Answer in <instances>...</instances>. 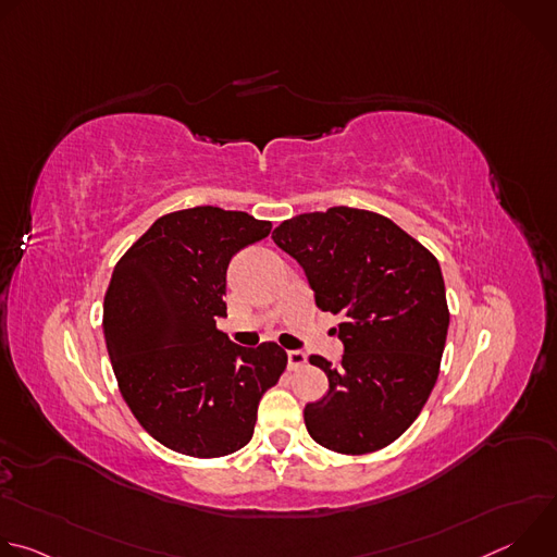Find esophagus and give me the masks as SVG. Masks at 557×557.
Listing matches in <instances>:
<instances>
[{
    "label": "esophagus",
    "mask_w": 557,
    "mask_h": 557,
    "mask_svg": "<svg viewBox=\"0 0 557 557\" xmlns=\"http://www.w3.org/2000/svg\"><path fill=\"white\" fill-rule=\"evenodd\" d=\"M286 357H288V370H297L306 366V355L301 350H288Z\"/></svg>",
    "instance_id": "34e87169"
}]
</instances>
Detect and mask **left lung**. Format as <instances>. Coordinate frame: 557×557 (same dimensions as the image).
Instances as JSON below:
<instances>
[{"label": "left lung", "mask_w": 557, "mask_h": 557, "mask_svg": "<svg viewBox=\"0 0 557 557\" xmlns=\"http://www.w3.org/2000/svg\"><path fill=\"white\" fill-rule=\"evenodd\" d=\"M273 243L304 269L314 304L342 317V366L310 357L329 392L304 408L308 434L339 454L389 445L438 379L449 310L436 258L389 218L352 207L284 220Z\"/></svg>", "instance_id": "8db88e82"}]
</instances>
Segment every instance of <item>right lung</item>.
Segmentation results:
<instances>
[{"instance_id":"right-lung-1","label":"right lung","mask_w":557,"mask_h":557,"mask_svg":"<svg viewBox=\"0 0 557 557\" xmlns=\"http://www.w3.org/2000/svg\"><path fill=\"white\" fill-rule=\"evenodd\" d=\"M271 233L245 211L194 207L158 218L114 267L103 335L125 404L165 447L218 458L245 447L262 394L286 352L264 342L233 344L226 317L231 258Z\"/></svg>"}]
</instances>
